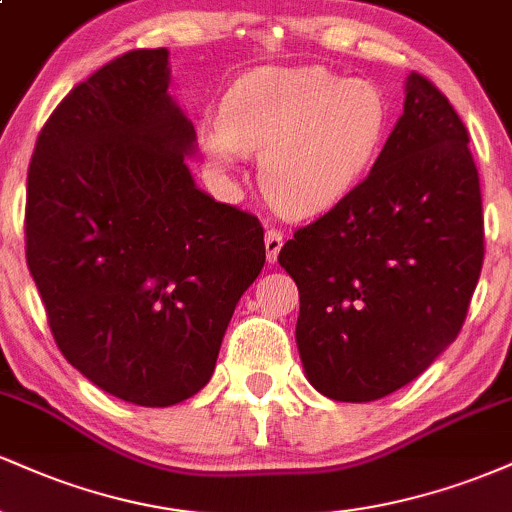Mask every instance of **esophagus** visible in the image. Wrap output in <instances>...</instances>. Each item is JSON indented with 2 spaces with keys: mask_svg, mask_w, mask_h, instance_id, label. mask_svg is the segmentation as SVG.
<instances>
[{
  "mask_svg": "<svg viewBox=\"0 0 512 512\" xmlns=\"http://www.w3.org/2000/svg\"><path fill=\"white\" fill-rule=\"evenodd\" d=\"M281 245H284V236L279 231H267L264 233V250H267V262L274 264L279 257Z\"/></svg>",
  "mask_w": 512,
  "mask_h": 512,
  "instance_id": "34e87169",
  "label": "esophagus"
}]
</instances>
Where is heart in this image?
<instances>
[{"label": "heart", "mask_w": 512, "mask_h": 512, "mask_svg": "<svg viewBox=\"0 0 512 512\" xmlns=\"http://www.w3.org/2000/svg\"><path fill=\"white\" fill-rule=\"evenodd\" d=\"M390 105L373 81L325 67H262L228 88L204 154L231 173L260 154V185L276 211L315 216L344 202L383 151Z\"/></svg>", "instance_id": "heart-1"}]
</instances>
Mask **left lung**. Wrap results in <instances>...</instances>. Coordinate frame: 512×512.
I'll return each mask as SVG.
<instances>
[{
  "instance_id": "8db88e82",
  "label": "left lung",
  "mask_w": 512,
  "mask_h": 512,
  "mask_svg": "<svg viewBox=\"0 0 512 512\" xmlns=\"http://www.w3.org/2000/svg\"><path fill=\"white\" fill-rule=\"evenodd\" d=\"M448 98L411 72L368 178L279 252L296 281L305 378L373 402L419 378L462 330L484 262L479 173Z\"/></svg>"
}]
</instances>
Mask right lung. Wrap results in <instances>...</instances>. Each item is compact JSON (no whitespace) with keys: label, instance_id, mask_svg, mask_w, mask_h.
Returning a JSON list of instances; mask_svg holds the SVG:
<instances>
[{"label":"right lung","instance_id":"obj_1","mask_svg":"<svg viewBox=\"0 0 512 512\" xmlns=\"http://www.w3.org/2000/svg\"><path fill=\"white\" fill-rule=\"evenodd\" d=\"M168 50L91 74L45 122L28 168L26 260L52 337L93 385L170 407L211 380L264 267L257 216L199 190Z\"/></svg>","mask_w":512,"mask_h":512}]
</instances>
